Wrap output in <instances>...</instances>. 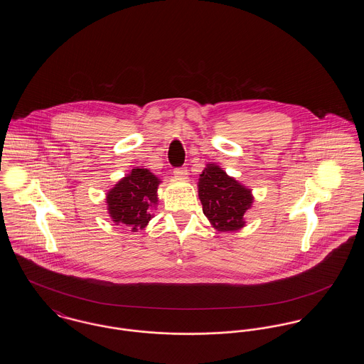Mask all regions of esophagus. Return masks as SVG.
<instances>
[{"label": "esophagus", "mask_w": 364, "mask_h": 364, "mask_svg": "<svg viewBox=\"0 0 364 364\" xmlns=\"http://www.w3.org/2000/svg\"><path fill=\"white\" fill-rule=\"evenodd\" d=\"M173 174L176 178L183 180V178H187V176H188V171H187V168H176L173 171Z\"/></svg>", "instance_id": "1"}]
</instances>
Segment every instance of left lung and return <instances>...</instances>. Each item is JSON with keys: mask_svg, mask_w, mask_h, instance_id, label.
Here are the masks:
<instances>
[{"mask_svg": "<svg viewBox=\"0 0 364 364\" xmlns=\"http://www.w3.org/2000/svg\"><path fill=\"white\" fill-rule=\"evenodd\" d=\"M199 199L210 224L220 232L239 230L252 205V193L215 164H208L198 183Z\"/></svg>", "mask_w": 364, "mask_h": 364, "instance_id": "obj_1", "label": "left lung"}]
</instances>
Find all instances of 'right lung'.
Returning <instances> with one entry per match:
<instances>
[{
  "label": "right lung",
  "instance_id": "right-lung-1",
  "mask_svg": "<svg viewBox=\"0 0 364 364\" xmlns=\"http://www.w3.org/2000/svg\"><path fill=\"white\" fill-rule=\"evenodd\" d=\"M159 183V178L149 169H132L106 193L110 218L116 224L131 226L132 232L146 228L153 218L151 210L158 203Z\"/></svg>",
  "mask_w": 364,
  "mask_h": 364
}]
</instances>
